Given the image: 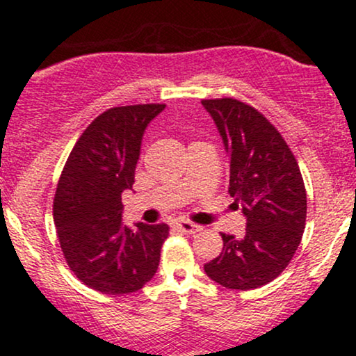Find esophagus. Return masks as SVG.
Returning a JSON list of instances; mask_svg holds the SVG:
<instances>
[{
    "mask_svg": "<svg viewBox=\"0 0 356 356\" xmlns=\"http://www.w3.org/2000/svg\"><path fill=\"white\" fill-rule=\"evenodd\" d=\"M177 227L182 232H186V234H195V232L201 231V226H197V224L191 222V220H179Z\"/></svg>",
    "mask_w": 356,
    "mask_h": 356,
    "instance_id": "esophagus-1",
    "label": "esophagus"
}]
</instances>
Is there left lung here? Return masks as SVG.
<instances>
[{
	"mask_svg": "<svg viewBox=\"0 0 356 356\" xmlns=\"http://www.w3.org/2000/svg\"><path fill=\"white\" fill-rule=\"evenodd\" d=\"M229 161L227 192L246 218L243 239L222 236V252L204 264L212 281L252 289L283 273L301 243L306 191L295 155L269 122L234 99L202 100Z\"/></svg>",
	"mask_w": 356,
	"mask_h": 356,
	"instance_id": "left-lung-1",
	"label": "left lung"
}]
</instances>
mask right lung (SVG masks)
Here are the masks:
<instances>
[{
    "label": "right lung",
    "instance_id": "obj_1",
    "mask_svg": "<svg viewBox=\"0 0 356 356\" xmlns=\"http://www.w3.org/2000/svg\"><path fill=\"white\" fill-rule=\"evenodd\" d=\"M165 105L104 112L81 134L56 187L53 219L65 259L83 284L127 295L152 280L167 224L125 226L122 192L132 189L145 129Z\"/></svg>",
    "mask_w": 356,
    "mask_h": 356
}]
</instances>
